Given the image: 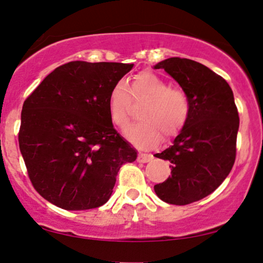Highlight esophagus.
<instances>
[{"label": "esophagus", "mask_w": 263, "mask_h": 263, "mask_svg": "<svg viewBox=\"0 0 263 263\" xmlns=\"http://www.w3.org/2000/svg\"><path fill=\"white\" fill-rule=\"evenodd\" d=\"M137 160H138V162H148V161L153 160V155L152 154H144V153H139Z\"/></svg>", "instance_id": "esophagus-1"}]
</instances>
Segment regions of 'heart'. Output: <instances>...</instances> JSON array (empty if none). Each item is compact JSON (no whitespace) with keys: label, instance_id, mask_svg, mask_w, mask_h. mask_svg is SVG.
<instances>
[{"label":"heart","instance_id":"b5f03b06","mask_svg":"<svg viewBox=\"0 0 263 263\" xmlns=\"http://www.w3.org/2000/svg\"><path fill=\"white\" fill-rule=\"evenodd\" d=\"M131 97L135 102H147L139 114L143 121L125 131V137L139 148L155 145L160 142L161 133L167 138L175 137L187 124L191 104L183 89L171 88L154 72L142 71L127 86L119 82L109 95V116L118 127L128 124Z\"/></svg>","mask_w":263,"mask_h":263}]
</instances>
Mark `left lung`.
Segmentation results:
<instances>
[{"label":"left lung","instance_id":"1","mask_svg":"<svg viewBox=\"0 0 263 263\" xmlns=\"http://www.w3.org/2000/svg\"><path fill=\"white\" fill-rule=\"evenodd\" d=\"M154 69L175 79L191 104L172 145L155 154L171 162V176L154 191L162 201L187 205L211 194L233 167L239 129L233 91L223 78L191 59L168 58Z\"/></svg>","mask_w":263,"mask_h":263}]
</instances>
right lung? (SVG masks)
<instances>
[{
    "label": "right lung",
    "instance_id": "1",
    "mask_svg": "<svg viewBox=\"0 0 263 263\" xmlns=\"http://www.w3.org/2000/svg\"><path fill=\"white\" fill-rule=\"evenodd\" d=\"M132 68L66 63L23 104L19 148L32 185L53 205L69 211L99 208L111 197L121 165L137 159L108 110L111 89Z\"/></svg>",
    "mask_w": 263,
    "mask_h": 263
}]
</instances>
